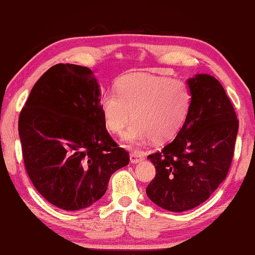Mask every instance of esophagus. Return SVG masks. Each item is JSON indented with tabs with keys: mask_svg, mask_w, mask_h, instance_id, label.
Instances as JSON below:
<instances>
[{
	"mask_svg": "<svg viewBox=\"0 0 255 255\" xmlns=\"http://www.w3.org/2000/svg\"><path fill=\"white\" fill-rule=\"evenodd\" d=\"M143 154L140 151H132L131 155H130V160L132 164H136V163H140L143 160Z\"/></svg>",
	"mask_w": 255,
	"mask_h": 255,
	"instance_id": "34e87169",
	"label": "esophagus"
}]
</instances>
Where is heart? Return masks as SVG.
Returning a JSON list of instances; mask_svg holds the SVG:
<instances>
[{
	"label": "heart",
	"mask_w": 255,
	"mask_h": 255,
	"mask_svg": "<svg viewBox=\"0 0 255 255\" xmlns=\"http://www.w3.org/2000/svg\"><path fill=\"white\" fill-rule=\"evenodd\" d=\"M115 92L100 99L106 128L119 134L134 120L123 134L125 142L142 144L146 141L171 139L180 131L189 114L191 91L182 81L131 73L116 82Z\"/></svg>",
	"instance_id": "obj_1"
}]
</instances>
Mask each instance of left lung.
I'll return each instance as SVG.
<instances>
[{
    "mask_svg": "<svg viewBox=\"0 0 255 255\" xmlns=\"http://www.w3.org/2000/svg\"><path fill=\"white\" fill-rule=\"evenodd\" d=\"M189 114L177 136L148 156L156 175L146 193L171 212L204 203L228 174L238 132L233 104L217 78L197 74L187 81Z\"/></svg>",
    "mask_w": 255,
    "mask_h": 255,
    "instance_id": "1",
    "label": "left lung"
}]
</instances>
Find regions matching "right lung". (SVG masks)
<instances>
[{"mask_svg": "<svg viewBox=\"0 0 255 255\" xmlns=\"http://www.w3.org/2000/svg\"><path fill=\"white\" fill-rule=\"evenodd\" d=\"M25 167L34 187L65 211L87 209L130 162L106 128L92 70L58 64L29 93L18 123Z\"/></svg>", "mask_w": 255, "mask_h": 255, "instance_id": "add662e5", "label": "right lung"}]
</instances>
